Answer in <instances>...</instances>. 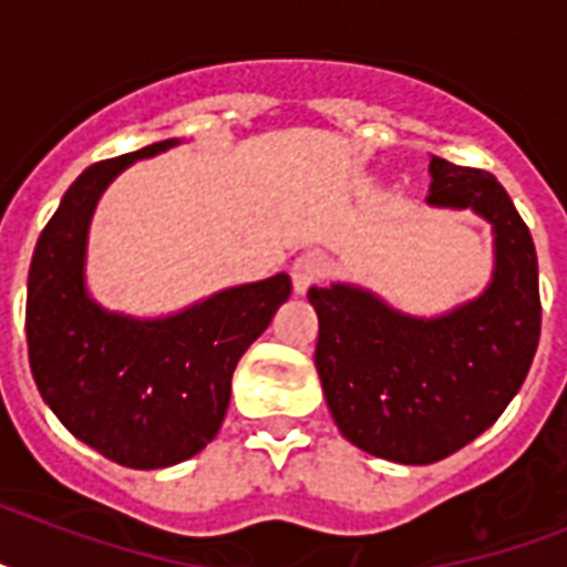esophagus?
<instances>
[{
	"instance_id": "1",
	"label": "esophagus",
	"mask_w": 567,
	"mask_h": 567,
	"mask_svg": "<svg viewBox=\"0 0 567 567\" xmlns=\"http://www.w3.org/2000/svg\"><path fill=\"white\" fill-rule=\"evenodd\" d=\"M323 274H327V256H323V252H318V249H309V252H302V256L297 258V261H293V267H291L293 291L306 293Z\"/></svg>"
}]
</instances>
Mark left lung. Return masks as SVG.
Listing matches in <instances>:
<instances>
[{"mask_svg":"<svg viewBox=\"0 0 567 567\" xmlns=\"http://www.w3.org/2000/svg\"><path fill=\"white\" fill-rule=\"evenodd\" d=\"M430 205L471 208L494 231L492 282L439 318L336 282L309 288L315 364L344 439L400 465H432L483 435L527 379L538 336L536 244L492 173L430 162Z\"/></svg>","mask_w":567,"mask_h":567,"instance_id":"left-lung-1","label":"left lung"}]
</instances>
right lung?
Listing matches in <instances>:
<instances>
[{"instance_id":"1","label":"right lung","mask_w":567,"mask_h":567,"mask_svg":"<svg viewBox=\"0 0 567 567\" xmlns=\"http://www.w3.org/2000/svg\"><path fill=\"white\" fill-rule=\"evenodd\" d=\"M176 144L87 167L40 231L29 267L25 338L43 403L87 447L137 471L185 462L217 435L238 359L291 297V276L276 274L141 320L87 293V226L102 190L128 164Z\"/></svg>"}]
</instances>
